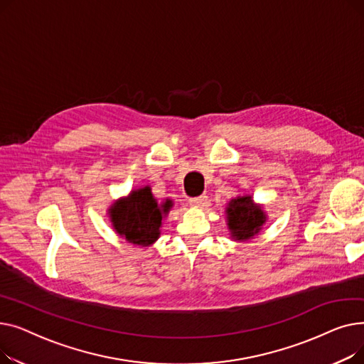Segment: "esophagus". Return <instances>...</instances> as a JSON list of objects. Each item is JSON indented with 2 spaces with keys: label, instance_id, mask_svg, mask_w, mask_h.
<instances>
[{
  "label": "esophagus",
  "instance_id": "esophagus-1",
  "mask_svg": "<svg viewBox=\"0 0 364 364\" xmlns=\"http://www.w3.org/2000/svg\"><path fill=\"white\" fill-rule=\"evenodd\" d=\"M208 198L203 195V196H198V198H192L188 199V205L190 206H195V208H199V206H203L206 203Z\"/></svg>",
  "mask_w": 364,
  "mask_h": 364
}]
</instances>
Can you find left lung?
<instances>
[{
	"label": "left lung",
	"instance_id": "1",
	"mask_svg": "<svg viewBox=\"0 0 364 364\" xmlns=\"http://www.w3.org/2000/svg\"><path fill=\"white\" fill-rule=\"evenodd\" d=\"M225 214L230 236L237 242L250 240L258 235L267 220L262 206L255 203L250 195L232 199L225 208Z\"/></svg>",
	"mask_w": 364,
	"mask_h": 364
}]
</instances>
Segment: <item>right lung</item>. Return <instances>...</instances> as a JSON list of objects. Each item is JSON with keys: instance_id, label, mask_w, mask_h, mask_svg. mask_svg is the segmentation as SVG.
Masks as SVG:
<instances>
[{"instance_id": "right-lung-1", "label": "right lung", "mask_w": 364, "mask_h": 364, "mask_svg": "<svg viewBox=\"0 0 364 364\" xmlns=\"http://www.w3.org/2000/svg\"><path fill=\"white\" fill-rule=\"evenodd\" d=\"M172 208V200L158 203L149 186L132 192L109 208L112 225L121 237L132 245L150 246L161 235L162 218Z\"/></svg>"}]
</instances>
